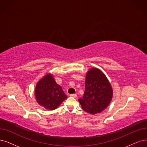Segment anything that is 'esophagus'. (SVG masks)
<instances>
[{
    "instance_id": "1",
    "label": "esophagus",
    "mask_w": 147,
    "mask_h": 147,
    "mask_svg": "<svg viewBox=\"0 0 147 147\" xmlns=\"http://www.w3.org/2000/svg\"><path fill=\"white\" fill-rule=\"evenodd\" d=\"M70 96L71 97H76L77 95L76 94H70Z\"/></svg>"
}]
</instances>
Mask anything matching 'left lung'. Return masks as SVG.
Segmentation results:
<instances>
[{
	"mask_svg": "<svg viewBox=\"0 0 147 147\" xmlns=\"http://www.w3.org/2000/svg\"><path fill=\"white\" fill-rule=\"evenodd\" d=\"M85 90L79 99L82 109L91 115L104 111L113 98L111 85L105 74L97 68H92L86 74Z\"/></svg>",
	"mask_w": 147,
	"mask_h": 147,
	"instance_id": "1",
	"label": "left lung"
}]
</instances>
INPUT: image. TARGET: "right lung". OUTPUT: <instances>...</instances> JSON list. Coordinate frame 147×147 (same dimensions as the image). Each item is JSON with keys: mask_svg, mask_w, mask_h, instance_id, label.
<instances>
[{"mask_svg": "<svg viewBox=\"0 0 147 147\" xmlns=\"http://www.w3.org/2000/svg\"><path fill=\"white\" fill-rule=\"evenodd\" d=\"M34 94L37 102L49 110H54L67 98L62 88L56 82L52 74H46L38 81Z\"/></svg>", "mask_w": 147, "mask_h": 147, "instance_id": "obj_1", "label": "right lung"}]
</instances>
